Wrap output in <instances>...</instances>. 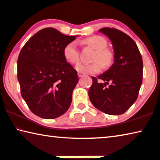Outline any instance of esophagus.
I'll list each match as a JSON object with an SVG mask.
<instances>
[{
  "mask_svg": "<svg viewBox=\"0 0 160 160\" xmlns=\"http://www.w3.org/2000/svg\"><path fill=\"white\" fill-rule=\"evenodd\" d=\"M78 76L79 77H83V76H84V74H83V73H81V72H78Z\"/></svg>",
  "mask_w": 160,
  "mask_h": 160,
  "instance_id": "obj_1",
  "label": "esophagus"
}]
</instances>
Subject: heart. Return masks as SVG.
I'll list each match as a JSON object with an SVG mask.
<instances>
[{
	"mask_svg": "<svg viewBox=\"0 0 160 160\" xmlns=\"http://www.w3.org/2000/svg\"><path fill=\"white\" fill-rule=\"evenodd\" d=\"M83 43L95 50L93 56V61L95 62L90 64H81L77 66V70L82 73L92 74L99 72L102 66L109 67L113 62L114 54L112 51L107 48V41L100 36H94L83 41ZM63 56L66 60L71 64H77L79 61V51L77 48V43L72 41L65 46L63 49Z\"/></svg>",
	"mask_w": 160,
	"mask_h": 160,
	"instance_id": "b5f03b06",
	"label": "heart"
}]
</instances>
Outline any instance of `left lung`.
<instances>
[{
    "label": "left lung",
    "instance_id": "8db88e82",
    "mask_svg": "<svg viewBox=\"0 0 160 160\" xmlns=\"http://www.w3.org/2000/svg\"><path fill=\"white\" fill-rule=\"evenodd\" d=\"M99 31L111 41L114 62L97 78L92 77L88 97L92 104L105 114H122L138 97L143 76L142 58L136 43L124 32L111 28H103ZM99 80L105 82L99 83Z\"/></svg>",
    "mask_w": 160,
    "mask_h": 160
}]
</instances>
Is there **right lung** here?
Listing matches in <instances>:
<instances>
[{
	"label": "right lung",
	"instance_id": "1",
	"mask_svg": "<svg viewBox=\"0 0 160 160\" xmlns=\"http://www.w3.org/2000/svg\"><path fill=\"white\" fill-rule=\"evenodd\" d=\"M77 37L46 28L22 48L17 62L18 80L22 97L36 116L55 119L71 106L78 77L64 58L63 49Z\"/></svg>",
	"mask_w": 160,
	"mask_h": 160
}]
</instances>
